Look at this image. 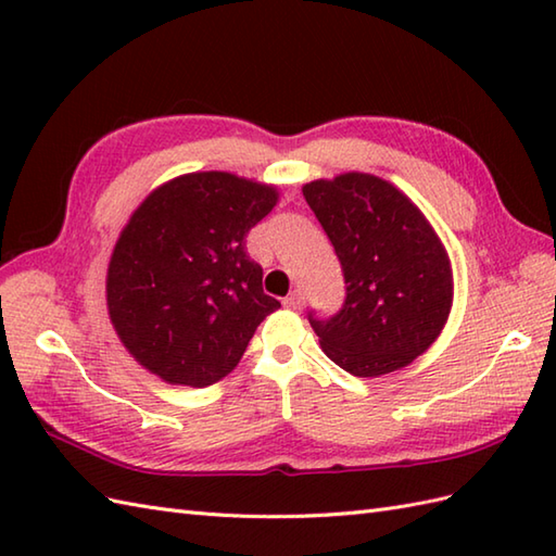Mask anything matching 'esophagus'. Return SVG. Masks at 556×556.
<instances>
[{
	"label": "esophagus",
	"mask_w": 556,
	"mask_h": 556,
	"mask_svg": "<svg viewBox=\"0 0 556 556\" xmlns=\"http://www.w3.org/2000/svg\"><path fill=\"white\" fill-rule=\"evenodd\" d=\"M303 303H305V296H303L301 291H293V293H289V296L285 299V305H287L289 311H301Z\"/></svg>",
	"instance_id": "obj_1"
}]
</instances>
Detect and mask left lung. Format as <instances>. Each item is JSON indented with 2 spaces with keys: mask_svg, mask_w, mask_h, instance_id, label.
Masks as SVG:
<instances>
[{
  "mask_svg": "<svg viewBox=\"0 0 556 556\" xmlns=\"http://www.w3.org/2000/svg\"><path fill=\"white\" fill-rule=\"evenodd\" d=\"M303 195L346 285L334 315L308 313L325 353L358 377L404 368L432 344L452 308L442 241L399 188L370 174L311 181Z\"/></svg>",
  "mask_w": 556,
  "mask_h": 556,
  "instance_id": "left-lung-1",
  "label": "left lung"
}]
</instances>
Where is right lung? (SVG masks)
<instances>
[{"label": "right lung", "mask_w": 556, "mask_h": 556, "mask_svg": "<svg viewBox=\"0 0 556 556\" xmlns=\"http://www.w3.org/2000/svg\"><path fill=\"white\" fill-rule=\"evenodd\" d=\"M275 203L271 186L200 172L134 212L112 253L108 305L140 365L172 384L207 387L241 361L255 327L279 308L245 251Z\"/></svg>", "instance_id": "right-lung-1"}]
</instances>
